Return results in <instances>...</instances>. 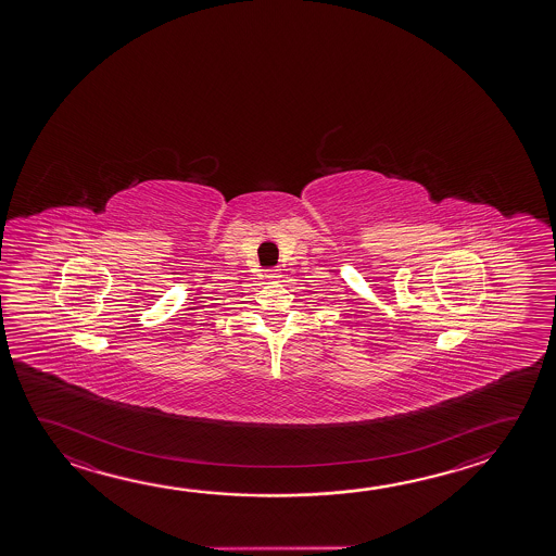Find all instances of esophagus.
<instances>
[{
  "instance_id": "esophagus-1",
  "label": "esophagus",
  "mask_w": 556,
  "mask_h": 556,
  "mask_svg": "<svg viewBox=\"0 0 556 556\" xmlns=\"http://www.w3.org/2000/svg\"><path fill=\"white\" fill-rule=\"evenodd\" d=\"M279 274H281L279 269H267V271H265V277H267L269 281H275V279H279V277H281Z\"/></svg>"
}]
</instances>
